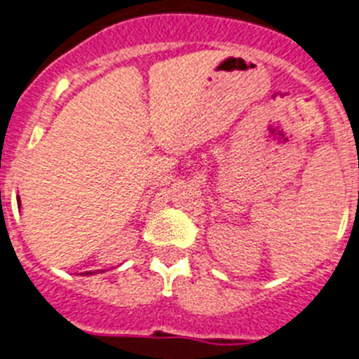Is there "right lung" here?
I'll use <instances>...</instances> for the list:
<instances>
[{
	"label": "right lung",
	"instance_id": "1",
	"mask_svg": "<svg viewBox=\"0 0 359 359\" xmlns=\"http://www.w3.org/2000/svg\"><path fill=\"white\" fill-rule=\"evenodd\" d=\"M18 203H20V198H18ZM87 276H91V273H95V272H86Z\"/></svg>",
	"mask_w": 359,
	"mask_h": 359
}]
</instances>
